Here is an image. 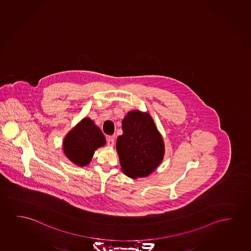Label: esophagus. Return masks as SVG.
Here are the masks:
<instances>
[{
    "label": "esophagus",
    "instance_id": "esophagus-1",
    "mask_svg": "<svg viewBox=\"0 0 251 251\" xmlns=\"http://www.w3.org/2000/svg\"><path fill=\"white\" fill-rule=\"evenodd\" d=\"M114 142H115V140H114L113 136H109V137L107 138V145L109 147H113Z\"/></svg>",
    "mask_w": 251,
    "mask_h": 251
}]
</instances>
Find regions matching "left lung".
<instances>
[{"label": "left lung", "instance_id": "left-lung-1", "mask_svg": "<svg viewBox=\"0 0 251 251\" xmlns=\"http://www.w3.org/2000/svg\"><path fill=\"white\" fill-rule=\"evenodd\" d=\"M124 134L118 136L117 151L122 171L131 178L145 177L154 172L165 155V144L148 113L131 110L122 122Z\"/></svg>", "mask_w": 251, "mask_h": 251}]
</instances>
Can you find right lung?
<instances>
[{
  "label": "right lung",
  "mask_w": 251,
  "mask_h": 251,
  "mask_svg": "<svg viewBox=\"0 0 251 251\" xmlns=\"http://www.w3.org/2000/svg\"><path fill=\"white\" fill-rule=\"evenodd\" d=\"M105 143V138L100 127L86 117L69 131L62 147L66 157L75 165L82 167L89 164L94 151Z\"/></svg>",
  "instance_id": "obj_1"
}]
</instances>
